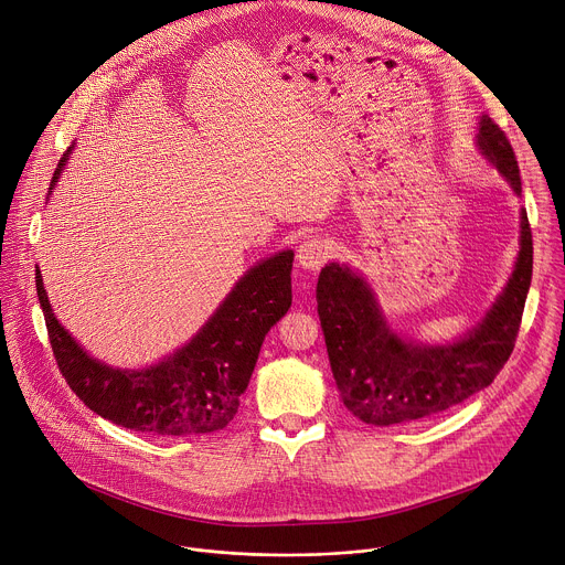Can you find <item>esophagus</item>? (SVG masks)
Returning a JSON list of instances; mask_svg holds the SVG:
<instances>
[{"mask_svg":"<svg viewBox=\"0 0 565 565\" xmlns=\"http://www.w3.org/2000/svg\"><path fill=\"white\" fill-rule=\"evenodd\" d=\"M333 255V248L329 241L324 238H308L299 246L297 250V262L303 270L317 273L321 266L327 264V259Z\"/></svg>","mask_w":565,"mask_h":565,"instance_id":"obj_1","label":"esophagus"}]
</instances>
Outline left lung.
Here are the masks:
<instances>
[{
  "mask_svg": "<svg viewBox=\"0 0 565 565\" xmlns=\"http://www.w3.org/2000/svg\"><path fill=\"white\" fill-rule=\"evenodd\" d=\"M476 147L521 196L514 149L490 116H480ZM519 246L503 292L471 331L449 344L399 338L362 275L335 262L321 268L317 312L344 407L366 425L391 427L443 414L490 386L514 351L532 281L525 210Z\"/></svg>",
  "mask_w": 565,
  "mask_h": 565,
  "instance_id": "left-lung-1",
  "label": "left lung"
}]
</instances>
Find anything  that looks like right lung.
Returning a JSON list of instances; mask_svg holds the SVG:
<instances>
[{
  "instance_id": "obj_1",
  "label": "right lung",
  "mask_w": 565,
  "mask_h": 565,
  "mask_svg": "<svg viewBox=\"0 0 565 565\" xmlns=\"http://www.w3.org/2000/svg\"><path fill=\"white\" fill-rule=\"evenodd\" d=\"M68 147L51 179L55 188ZM292 250H281L241 277L196 335L145 369H116L92 358L60 324L35 270L38 299L49 340L71 391L85 405L125 429L149 436H207L223 429L248 388L268 331L292 303Z\"/></svg>"
}]
</instances>
